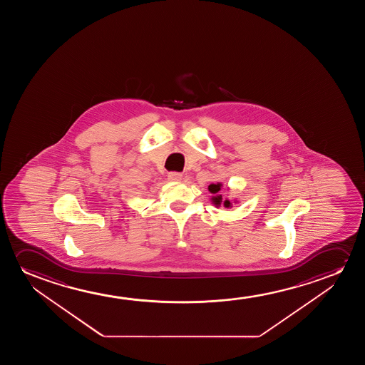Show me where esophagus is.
Listing matches in <instances>:
<instances>
[{
  "label": "esophagus",
  "mask_w": 365,
  "mask_h": 365,
  "mask_svg": "<svg viewBox=\"0 0 365 365\" xmlns=\"http://www.w3.org/2000/svg\"><path fill=\"white\" fill-rule=\"evenodd\" d=\"M182 177L183 175L178 173V172H170V173H168V180H172V182H180V180H182Z\"/></svg>",
  "instance_id": "1"
}]
</instances>
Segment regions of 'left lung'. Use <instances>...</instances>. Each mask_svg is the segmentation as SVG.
<instances>
[{
	"mask_svg": "<svg viewBox=\"0 0 365 365\" xmlns=\"http://www.w3.org/2000/svg\"><path fill=\"white\" fill-rule=\"evenodd\" d=\"M222 187H223L222 183H212V185H208V190L213 195L210 200H212V203H213L215 207H220V205H223L225 208H230V207H232V202H230L228 198L223 200L222 195H220ZM235 203H237V200H235Z\"/></svg>",
	"mask_w": 365,
	"mask_h": 365,
	"instance_id": "obj_1",
	"label": "left lung"
}]
</instances>
